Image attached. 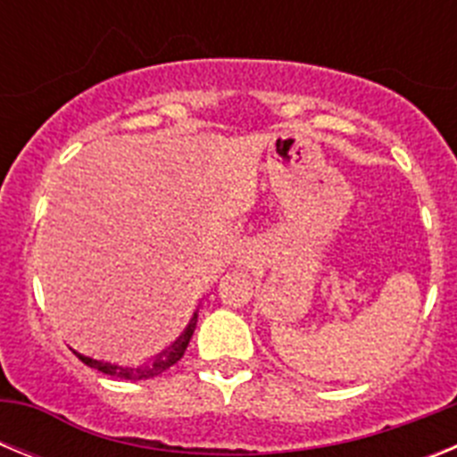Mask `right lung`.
<instances>
[{
    "mask_svg": "<svg viewBox=\"0 0 457 457\" xmlns=\"http://www.w3.org/2000/svg\"><path fill=\"white\" fill-rule=\"evenodd\" d=\"M196 318H199V309L194 311L192 318H189L187 327H185L180 337L164 348L162 353H157L155 357H151L146 364H139V366H125V364H112L107 359H98V357H88V354L78 353V350H72V353L78 354L82 359L84 364L91 366V369L100 370L104 375H112V378H120V379H148V378H155V375L164 373L167 369H171L176 361H180V357L185 354L189 345V338H192L194 329H196Z\"/></svg>",
    "mask_w": 457,
    "mask_h": 457,
    "instance_id": "obj_1",
    "label": "right lung"
}]
</instances>
